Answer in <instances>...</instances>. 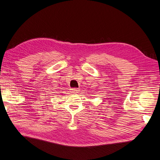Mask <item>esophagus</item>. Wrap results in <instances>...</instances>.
<instances>
[{"instance_id": "obj_1", "label": "esophagus", "mask_w": 160, "mask_h": 160, "mask_svg": "<svg viewBox=\"0 0 160 160\" xmlns=\"http://www.w3.org/2000/svg\"><path fill=\"white\" fill-rule=\"evenodd\" d=\"M79 92V89L78 88H72V92L73 94H76Z\"/></svg>"}]
</instances>
